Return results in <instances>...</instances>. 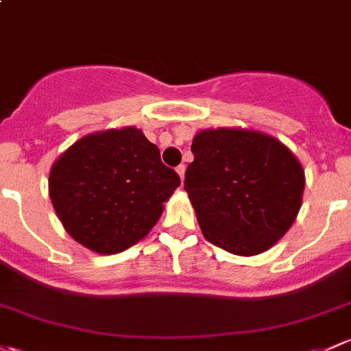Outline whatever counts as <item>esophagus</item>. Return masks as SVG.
Masks as SVG:
<instances>
[{"label": "esophagus", "mask_w": 351, "mask_h": 351, "mask_svg": "<svg viewBox=\"0 0 351 351\" xmlns=\"http://www.w3.org/2000/svg\"><path fill=\"white\" fill-rule=\"evenodd\" d=\"M185 171H186L185 165H180L178 168H176V173H178V175H180V178H182V182H183V180H185Z\"/></svg>", "instance_id": "esophagus-1"}]
</instances>
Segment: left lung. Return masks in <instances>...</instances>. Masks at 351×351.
<instances>
[{"instance_id": "1", "label": "left lung", "mask_w": 351, "mask_h": 351, "mask_svg": "<svg viewBox=\"0 0 351 351\" xmlns=\"http://www.w3.org/2000/svg\"><path fill=\"white\" fill-rule=\"evenodd\" d=\"M185 190L205 239L235 254L256 256L289 230L301 208L304 171L289 147L250 129L200 131Z\"/></svg>"}]
</instances>
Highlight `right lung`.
I'll use <instances>...</instances> for the list:
<instances>
[{
    "mask_svg": "<svg viewBox=\"0 0 351 351\" xmlns=\"http://www.w3.org/2000/svg\"><path fill=\"white\" fill-rule=\"evenodd\" d=\"M180 183L158 146L131 126L73 143L51 166L49 191L73 241L97 254H117L149 234Z\"/></svg>",
    "mask_w": 351,
    "mask_h": 351,
    "instance_id": "obj_1",
    "label": "right lung"
}]
</instances>
